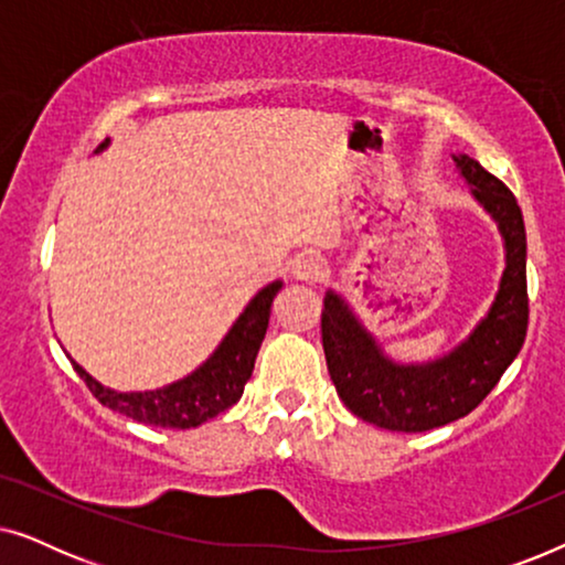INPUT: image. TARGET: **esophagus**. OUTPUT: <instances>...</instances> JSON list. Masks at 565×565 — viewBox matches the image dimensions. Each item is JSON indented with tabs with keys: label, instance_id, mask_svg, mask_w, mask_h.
Segmentation results:
<instances>
[{
	"label": "esophagus",
	"instance_id": "esophagus-1",
	"mask_svg": "<svg viewBox=\"0 0 565 565\" xmlns=\"http://www.w3.org/2000/svg\"><path fill=\"white\" fill-rule=\"evenodd\" d=\"M290 273H292V277H296V280L319 282V280H323V277H327L329 265H327V259L321 257V254L303 252V254H298L296 259H292Z\"/></svg>",
	"mask_w": 565,
	"mask_h": 565
}]
</instances>
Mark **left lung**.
<instances>
[{"label": "left lung", "instance_id": "8db88e82", "mask_svg": "<svg viewBox=\"0 0 565 565\" xmlns=\"http://www.w3.org/2000/svg\"><path fill=\"white\" fill-rule=\"evenodd\" d=\"M452 161L504 242L499 290L473 331L435 360L396 362L337 290L323 298L321 339L331 381L354 416L381 429L427 431L470 414L527 334V236L516 198L468 153H452Z\"/></svg>", "mask_w": 565, "mask_h": 565}]
</instances>
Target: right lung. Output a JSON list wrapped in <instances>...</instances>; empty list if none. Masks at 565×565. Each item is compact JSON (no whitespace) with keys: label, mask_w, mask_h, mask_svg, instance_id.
I'll return each mask as SVG.
<instances>
[{"label":"right lung","mask_w":565,"mask_h":565,"mask_svg":"<svg viewBox=\"0 0 565 565\" xmlns=\"http://www.w3.org/2000/svg\"><path fill=\"white\" fill-rule=\"evenodd\" d=\"M110 146V138L99 143V151ZM282 288V280H273L254 296L238 319L231 323L221 344L207 354L205 362L188 373L180 381L161 385L153 391H115L95 381L79 362L72 360L76 375L87 383L99 404L113 408V412L126 414L130 419L151 424V427L169 429H192L226 412L242 398L244 385L252 377L254 360L267 334L269 313H273V300Z\"/></svg>","instance_id":"1"}]
</instances>
